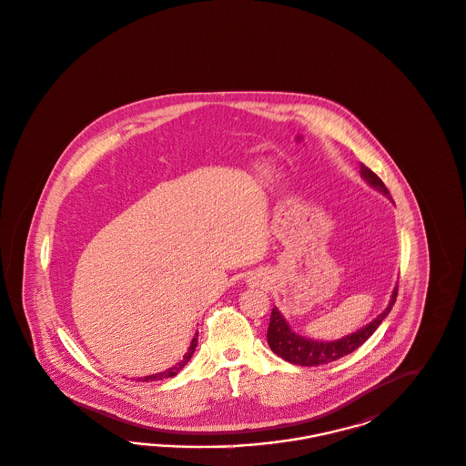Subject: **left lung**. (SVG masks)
<instances>
[{
	"instance_id": "8db88e82",
	"label": "left lung",
	"mask_w": 466,
	"mask_h": 466,
	"mask_svg": "<svg viewBox=\"0 0 466 466\" xmlns=\"http://www.w3.org/2000/svg\"><path fill=\"white\" fill-rule=\"evenodd\" d=\"M360 174L367 180V184L379 193L390 198L387 191L384 182L375 176L369 167L363 163L360 165ZM398 298V286L392 290L390 301L384 311L375 319L365 325L363 329L356 330L353 334L346 338L338 339V340H315V339L303 338L296 334L289 327V323L282 317V313L273 306L272 315H270V325L267 330V340L273 353L280 356L282 360L289 361L292 365H301V367H319V365H327L330 361H336L339 358L351 354L356 351L367 339L379 329V325L385 320V317L390 313L392 306L396 303Z\"/></svg>"
}]
</instances>
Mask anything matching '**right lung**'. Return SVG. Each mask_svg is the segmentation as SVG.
<instances>
[{"mask_svg":"<svg viewBox=\"0 0 466 466\" xmlns=\"http://www.w3.org/2000/svg\"><path fill=\"white\" fill-rule=\"evenodd\" d=\"M198 336H199V332H196V334H194V338L193 340H191V346H189L187 353L184 354V358L177 363L176 367L165 370V371H160V373H155V375H146V377H141V379H137V380H143V382H153V380H161V379H168V377H174V375H177L180 370L184 369V367L187 365V361L193 358L194 350H196V346H198Z\"/></svg>","mask_w":466,"mask_h":466,"instance_id":"obj_1","label":"right lung"}]
</instances>
